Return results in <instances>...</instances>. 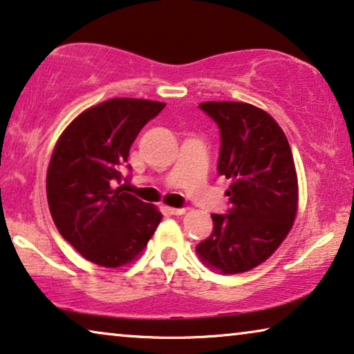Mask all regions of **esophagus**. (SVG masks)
<instances>
[{"label":"esophagus","mask_w":354,"mask_h":354,"mask_svg":"<svg viewBox=\"0 0 354 354\" xmlns=\"http://www.w3.org/2000/svg\"><path fill=\"white\" fill-rule=\"evenodd\" d=\"M166 212L171 215H182V214H185V209L183 207H166Z\"/></svg>","instance_id":"obj_1"}]
</instances>
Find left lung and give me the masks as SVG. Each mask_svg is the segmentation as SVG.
I'll use <instances>...</instances> for the list:
<instances>
[{"instance_id":"1","label":"left lung","mask_w":354,"mask_h":354,"mask_svg":"<svg viewBox=\"0 0 354 354\" xmlns=\"http://www.w3.org/2000/svg\"><path fill=\"white\" fill-rule=\"evenodd\" d=\"M220 131L217 171L232 180L227 214H212L199 259L225 274L265 262L288 236L297 214V174L284 132L266 111L243 102L199 104Z\"/></svg>"}]
</instances>
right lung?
I'll return each instance as SVG.
<instances>
[{
	"instance_id": "obj_1",
	"label": "right lung",
	"mask_w": 354,
	"mask_h": 354,
	"mask_svg": "<svg viewBox=\"0 0 354 354\" xmlns=\"http://www.w3.org/2000/svg\"><path fill=\"white\" fill-rule=\"evenodd\" d=\"M166 104L110 99L83 111L60 136L50 158L46 192L49 211L65 241L89 262L126 265L145 248L161 212L122 192L131 145Z\"/></svg>"
}]
</instances>
